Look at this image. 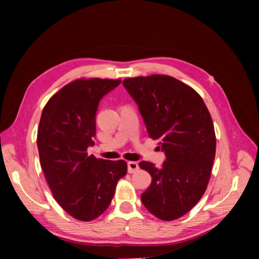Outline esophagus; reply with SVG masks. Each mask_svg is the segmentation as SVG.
Here are the masks:
<instances>
[{
  "label": "esophagus",
  "instance_id": "1",
  "mask_svg": "<svg viewBox=\"0 0 259 259\" xmlns=\"http://www.w3.org/2000/svg\"><path fill=\"white\" fill-rule=\"evenodd\" d=\"M138 168H139V166L136 162H133V161L127 162V171L130 174L135 173V171L138 170Z\"/></svg>",
  "mask_w": 259,
  "mask_h": 259
}]
</instances>
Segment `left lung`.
I'll return each instance as SVG.
<instances>
[{
  "mask_svg": "<svg viewBox=\"0 0 259 259\" xmlns=\"http://www.w3.org/2000/svg\"><path fill=\"white\" fill-rule=\"evenodd\" d=\"M123 85L138 106L149 137L160 140L166 158L160 168L139 163L152 178L142 202L155 217L174 221L206 190L216 151L213 121L199 94L175 77H128Z\"/></svg>",
  "mask_w": 259,
  "mask_h": 259,
  "instance_id": "left-lung-1",
  "label": "left lung"
}]
</instances>
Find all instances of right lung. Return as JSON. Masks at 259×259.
Masks as SVG:
<instances>
[{"label": "right lung", "mask_w": 259, "mask_h": 259, "mask_svg": "<svg viewBox=\"0 0 259 259\" xmlns=\"http://www.w3.org/2000/svg\"><path fill=\"white\" fill-rule=\"evenodd\" d=\"M120 83L96 77L67 84L45 105L38 124V154L53 197L69 215L82 222L104 213L117 182L127 173L123 160L88 154V148L95 145L99 101Z\"/></svg>", "instance_id": "add662e5"}]
</instances>
